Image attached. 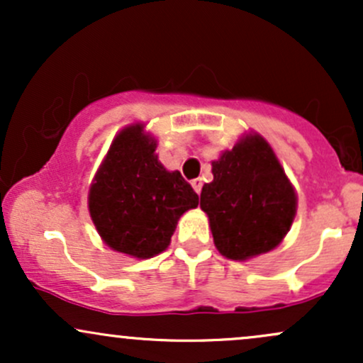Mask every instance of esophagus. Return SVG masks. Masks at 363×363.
<instances>
[{
	"mask_svg": "<svg viewBox=\"0 0 363 363\" xmlns=\"http://www.w3.org/2000/svg\"><path fill=\"white\" fill-rule=\"evenodd\" d=\"M191 186L194 187V191L198 194H201V189H203V179L198 177V179H193V182H191Z\"/></svg>",
	"mask_w": 363,
	"mask_h": 363,
	"instance_id": "obj_1",
	"label": "esophagus"
}]
</instances>
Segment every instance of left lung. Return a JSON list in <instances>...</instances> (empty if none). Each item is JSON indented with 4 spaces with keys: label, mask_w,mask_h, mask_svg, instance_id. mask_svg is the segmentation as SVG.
<instances>
[{
    "label": "left lung",
    "mask_w": 363,
    "mask_h": 363,
    "mask_svg": "<svg viewBox=\"0 0 363 363\" xmlns=\"http://www.w3.org/2000/svg\"><path fill=\"white\" fill-rule=\"evenodd\" d=\"M213 181L201 189L216 249L247 259L281 242L294 222L297 196L272 147L251 136L211 164Z\"/></svg>",
    "instance_id": "8db88e82"
}]
</instances>
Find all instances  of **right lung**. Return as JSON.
<instances>
[{"label":"right lung","instance_id":"obj_1","mask_svg":"<svg viewBox=\"0 0 363 363\" xmlns=\"http://www.w3.org/2000/svg\"><path fill=\"white\" fill-rule=\"evenodd\" d=\"M155 148L143 126L121 131L89 194L90 216L104 242L140 259L165 251L179 216L199 203L181 172H169L158 162Z\"/></svg>","mask_w":363,"mask_h":363}]
</instances>
